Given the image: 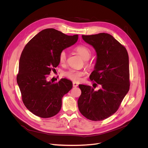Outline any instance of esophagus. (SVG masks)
<instances>
[{
	"label": "esophagus",
	"mask_w": 148,
	"mask_h": 148,
	"mask_svg": "<svg viewBox=\"0 0 148 148\" xmlns=\"http://www.w3.org/2000/svg\"><path fill=\"white\" fill-rule=\"evenodd\" d=\"M73 87H74V88H75V87H77V86H78V83H76V82H73Z\"/></svg>",
	"instance_id": "obj_1"
}]
</instances>
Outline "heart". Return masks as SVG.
<instances>
[{
    "mask_svg": "<svg viewBox=\"0 0 148 148\" xmlns=\"http://www.w3.org/2000/svg\"><path fill=\"white\" fill-rule=\"evenodd\" d=\"M75 50L78 53L82 58L84 60H88L91 56V50L87 46L83 45H77L75 47ZM66 60V53L65 50H62L59 54V61L60 64H64ZM84 74V72L82 70H77L70 69L64 73V75L66 78L74 82H79L81 80L82 77Z\"/></svg>",
    "mask_w": 148,
    "mask_h": 148,
    "instance_id": "heart-1",
    "label": "heart"
}]
</instances>
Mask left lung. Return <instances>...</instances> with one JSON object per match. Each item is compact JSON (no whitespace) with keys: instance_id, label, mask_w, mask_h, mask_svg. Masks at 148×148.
I'll list each match as a JSON object with an SVG mask.
<instances>
[{"instance_id":"obj_1","label":"left lung","mask_w":148,"mask_h":148,"mask_svg":"<svg viewBox=\"0 0 148 148\" xmlns=\"http://www.w3.org/2000/svg\"><path fill=\"white\" fill-rule=\"evenodd\" d=\"M82 38L97 52L95 69L89 78L100 84L101 89L95 90L80 84L79 109L89 120L103 121L116 112L129 90L128 54L125 47L110 34L82 35Z\"/></svg>"}]
</instances>
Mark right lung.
<instances>
[{
    "mask_svg": "<svg viewBox=\"0 0 148 148\" xmlns=\"http://www.w3.org/2000/svg\"><path fill=\"white\" fill-rule=\"evenodd\" d=\"M78 40V35H66L53 28L45 29L25 45L19 62L17 82L23 102L35 115L48 118L58 114L62 98L73 88L72 82L61 79L49 82L48 76L59 64L61 51Z\"/></svg>",
    "mask_w": 148,
    "mask_h": 148,
    "instance_id": "add662e5",
    "label": "right lung"
}]
</instances>
